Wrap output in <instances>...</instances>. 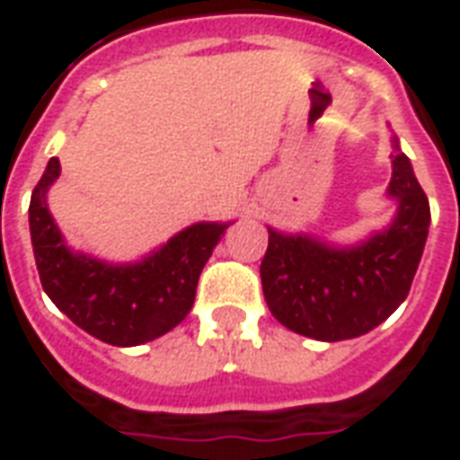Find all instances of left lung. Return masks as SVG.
Here are the masks:
<instances>
[{"label":"left lung","instance_id":"8db88e82","mask_svg":"<svg viewBox=\"0 0 460 460\" xmlns=\"http://www.w3.org/2000/svg\"><path fill=\"white\" fill-rule=\"evenodd\" d=\"M389 195L399 200L394 225L369 243L334 250L312 237L270 230L260 265L270 312L297 334L341 341L379 327L411 289L431 210L399 148L392 153Z\"/></svg>","mask_w":460,"mask_h":460}]
</instances>
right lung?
I'll use <instances>...</instances> for the list:
<instances>
[{
	"label": "right lung",
	"mask_w": 460,
	"mask_h": 460,
	"mask_svg": "<svg viewBox=\"0 0 460 460\" xmlns=\"http://www.w3.org/2000/svg\"><path fill=\"white\" fill-rule=\"evenodd\" d=\"M61 172L51 158L31 193L29 230L41 288L74 324L113 347H136L181 324L195 302L198 277L225 223H198L138 265L113 267L64 245L47 208V190Z\"/></svg>",
	"instance_id": "add662e5"
}]
</instances>
